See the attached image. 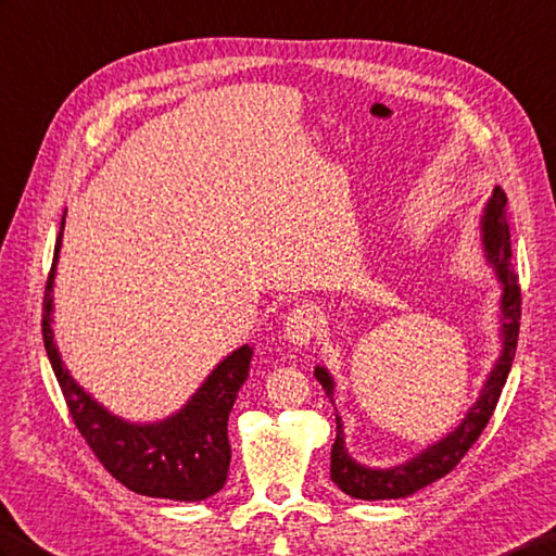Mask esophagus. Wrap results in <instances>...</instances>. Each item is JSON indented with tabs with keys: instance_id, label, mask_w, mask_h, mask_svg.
Instances as JSON below:
<instances>
[{
	"instance_id": "34e87169",
	"label": "esophagus",
	"mask_w": 556,
	"mask_h": 556,
	"mask_svg": "<svg viewBox=\"0 0 556 556\" xmlns=\"http://www.w3.org/2000/svg\"><path fill=\"white\" fill-rule=\"evenodd\" d=\"M318 308L314 304L302 302L290 308V314L286 318V337L296 346H306L318 332Z\"/></svg>"
}]
</instances>
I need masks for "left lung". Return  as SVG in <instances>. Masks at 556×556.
I'll return each mask as SVG.
<instances>
[{"mask_svg": "<svg viewBox=\"0 0 556 556\" xmlns=\"http://www.w3.org/2000/svg\"><path fill=\"white\" fill-rule=\"evenodd\" d=\"M481 245L485 252V262L495 270V278L503 286V296H500V311H503V349L493 365V370L485 380L477 403L467 410L465 419L459 422L451 434H445L441 441L431 443L429 448L410 457L408 463L375 469L356 463L349 455L344 445V425L342 417L337 419V439L332 443L330 453V479L340 485V489L358 500H396L408 497L417 493L425 485L439 481L445 473L453 471V467L467 455L477 439L481 437L483 427L495 410L497 399L503 394V387L507 382V375L511 370L514 354H517V340H519V320H521V288H519V274L511 264V240H509V219H507V195L503 188H495L489 198L481 214ZM316 380L323 384L325 394L332 401L334 396V380L328 368L316 365Z\"/></svg>", "mask_w": 556, "mask_h": 556, "instance_id": "left-lung-1", "label": "left lung"}]
</instances>
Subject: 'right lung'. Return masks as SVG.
I'll list each match as a JSON object with an SVG mask.
<instances>
[{
	"label": "right lung",
	"instance_id": "right-lung-1",
	"mask_svg": "<svg viewBox=\"0 0 556 556\" xmlns=\"http://www.w3.org/2000/svg\"><path fill=\"white\" fill-rule=\"evenodd\" d=\"M63 224L65 214L47 278L42 337L53 375L61 384L67 410L73 415L79 434L85 437L99 463L134 493L181 500V503H198V500L219 493L228 477V465H231L228 415L238 399V389L245 384L250 375L252 346L245 344L226 356L184 408L160 422L134 425L105 410L65 370L59 346L53 342L51 292Z\"/></svg>",
	"mask_w": 556,
	"mask_h": 556
}]
</instances>
